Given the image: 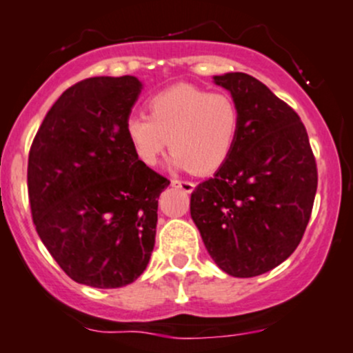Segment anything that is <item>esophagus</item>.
<instances>
[{"mask_svg":"<svg viewBox=\"0 0 353 353\" xmlns=\"http://www.w3.org/2000/svg\"><path fill=\"white\" fill-rule=\"evenodd\" d=\"M170 186H172V188H179V189H183L184 192H192V191H194V183H191V181H179V179H172V181H170Z\"/></svg>","mask_w":353,"mask_h":353,"instance_id":"obj_1","label":"esophagus"}]
</instances>
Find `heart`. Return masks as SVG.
<instances>
[{"label": "heart", "instance_id": "obj_1", "mask_svg": "<svg viewBox=\"0 0 353 353\" xmlns=\"http://www.w3.org/2000/svg\"><path fill=\"white\" fill-rule=\"evenodd\" d=\"M240 128V110L226 92L179 84L148 99V117L130 114L125 133L142 164H157L169 143L172 165L213 172L228 159Z\"/></svg>", "mask_w": 353, "mask_h": 353}]
</instances>
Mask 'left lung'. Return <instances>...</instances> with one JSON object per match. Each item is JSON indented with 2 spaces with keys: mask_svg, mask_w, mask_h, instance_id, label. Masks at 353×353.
<instances>
[{
  "mask_svg": "<svg viewBox=\"0 0 353 353\" xmlns=\"http://www.w3.org/2000/svg\"><path fill=\"white\" fill-rule=\"evenodd\" d=\"M240 110L228 159L191 194V218L221 270L255 277L283 264L301 242L318 186L301 118L243 72L214 76Z\"/></svg>",
  "mask_w": 353,
  "mask_h": 353,
  "instance_id": "1",
  "label": "left lung"
}]
</instances>
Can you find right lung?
Masks as SVG:
<instances>
[{"mask_svg":"<svg viewBox=\"0 0 353 353\" xmlns=\"http://www.w3.org/2000/svg\"><path fill=\"white\" fill-rule=\"evenodd\" d=\"M133 76L89 77L43 118L28 155V198L40 240L72 281L127 285L155 243L169 181L133 154L125 121L142 92Z\"/></svg>","mask_w":353,"mask_h":353,"instance_id":"obj_1","label":"right lung"}]
</instances>
